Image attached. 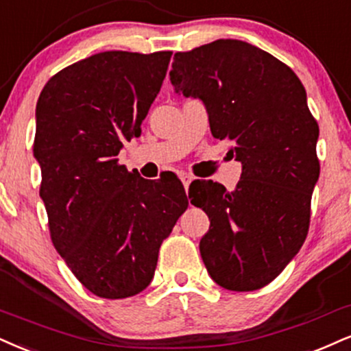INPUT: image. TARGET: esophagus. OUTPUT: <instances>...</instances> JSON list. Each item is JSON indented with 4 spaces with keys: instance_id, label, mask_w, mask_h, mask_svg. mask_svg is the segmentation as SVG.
I'll list each match as a JSON object with an SVG mask.
<instances>
[{
    "instance_id": "esophagus-1",
    "label": "esophagus",
    "mask_w": 351,
    "mask_h": 351,
    "mask_svg": "<svg viewBox=\"0 0 351 351\" xmlns=\"http://www.w3.org/2000/svg\"><path fill=\"white\" fill-rule=\"evenodd\" d=\"M180 180H182L185 190H189V185H190V182H192V176L182 174V176H180Z\"/></svg>"
}]
</instances>
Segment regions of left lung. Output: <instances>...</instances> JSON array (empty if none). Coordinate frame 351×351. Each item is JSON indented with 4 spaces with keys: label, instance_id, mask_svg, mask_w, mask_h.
Segmentation results:
<instances>
[{
    "label": "left lung",
    "instance_id": "obj_1",
    "mask_svg": "<svg viewBox=\"0 0 351 351\" xmlns=\"http://www.w3.org/2000/svg\"><path fill=\"white\" fill-rule=\"evenodd\" d=\"M169 76L176 93L205 104L211 135L228 141L242 164L232 192L213 180L193 189V205L210 218L200 241L203 263L231 291L263 288L308 236L321 172L319 125L304 86L274 55L232 38L179 51Z\"/></svg>",
    "mask_w": 351,
    "mask_h": 351
}]
</instances>
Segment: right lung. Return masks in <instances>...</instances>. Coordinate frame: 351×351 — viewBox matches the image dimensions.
<instances>
[{
	"label": "right lung",
	"instance_id": "add662e5",
	"mask_svg": "<svg viewBox=\"0 0 351 351\" xmlns=\"http://www.w3.org/2000/svg\"><path fill=\"white\" fill-rule=\"evenodd\" d=\"M172 51H102L51 76L36 109L34 156L50 237L90 293L123 300L153 280L162 241L189 202L174 174L119 164L161 89Z\"/></svg>",
	"mask_w": 351,
	"mask_h": 351
}]
</instances>
